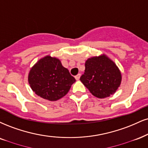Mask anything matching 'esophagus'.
<instances>
[{
  "mask_svg": "<svg viewBox=\"0 0 148 148\" xmlns=\"http://www.w3.org/2000/svg\"><path fill=\"white\" fill-rule=\"evenodd\" d=\"M80 77H81V74H78L77 75L75 76V79H76V80H79Z\"/></svg>",
  "mask_w": 148,
  "mask_h": 148,
  "instance_id": "1",
  "label": "esophagus"
}]
</instances>
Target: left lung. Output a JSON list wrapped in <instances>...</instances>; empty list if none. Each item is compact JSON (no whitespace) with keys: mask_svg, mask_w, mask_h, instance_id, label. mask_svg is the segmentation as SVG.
Instances as JSON below:
<instances>
[{"mask_svg":"<svg viewBox=\"0 0 148 148\" xmlns=\"http://www.w3.org/2000/svg\"><path fill=\"white\" fill-rule=\"evenodd\" d=\"M84 74L80 78L83 84L94 97L99 99L115 93L121 82L120 71L106 55L88 58Z\"/></svg>","mask_w":148,"mask_h":148,"instance_id":"left-lung-1","label":"left lung"}]
</instances>
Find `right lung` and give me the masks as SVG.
Masks as SVG:
<instances>
[{"mask_svg": "<svg viewBox=\"0 0 148 148\" xmlns=\"http://www.w3.org/2000/svg\"><path fill=\"white\" fill-rule=\"evenodd\" d=\"M28 81L36 94L54 101L67 94L76 79L62 65L60 60L47 56L31 69Z\"/></svg>", "mask_w": 148, "mask_h": 148, "instance_id": "1", "label": "right lung"}]
</instances>
